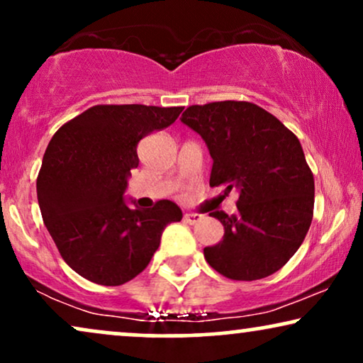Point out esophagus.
<instances>
[{"mask_svg":"<svg viewBox=\"0 0 363 363\" xmlns=\"http://www.w3.org/2000/svg\"><path fill=\"white\" fill-rule=\"evenodd\" d=\"M203 219V214H197V213H186L184 214V221L189 224H196Z\"/></svg>","mask_w":363,"mask_h":363,"instance_id":"obj_1","label":"esophagus"}]
</instances>
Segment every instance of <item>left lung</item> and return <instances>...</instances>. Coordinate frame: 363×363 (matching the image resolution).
Wrapping results in <instances>:
<instances>
[{"label": "left lung", "instance_id": "8db88e82", "mask_svg": "<svg viewBox=\"0 0 363 363\" xmlns=\"http://www.w3.org/2000/svg\"><path fill=\"white\" fill-rule=\"evenodd\" d=\"M181 121L208 144L209 186L240 191L236 216L209 214L223 223L224 236L204 247L206 261L236 281L277 273L301 246L313 219V172L298 137L242 100L191 105Z\"/></svg>", "mask_w": 363, "mask_h": 363}]
</instances>
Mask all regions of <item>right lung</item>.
Wrapping results in <instances>:
<instances>
[{"label": "right lung", "instance_id": "add662e5", "mask_svg": "<svg viewBox=\"0 0 363 363\" xmlns=\"http://www.w3.org/2000/svg\"><path fill=\"white\" fill-rule=\"evenodd\" d=\"M182 107L94 105L63 123L45 150L36 194L50 236L73 272L118 286L144 272L169 223L181 221L172 201L130 209L123 201L137 144L176 122Z\"/></svg>", "mask_w": 363, "mask_h": 363}]
</instances>
